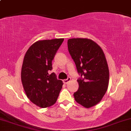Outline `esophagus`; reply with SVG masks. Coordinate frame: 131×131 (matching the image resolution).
<instances>
[{"mask_svg":"<svg viewBox=\"0 0 131 131\" xmlns=\"http://www.w3.org/2000/svg\"><path fill=\"white\" fill-rule=\"evenodd\" d=\"M70 81H71V78H68L67 79H64L63 81V83H64V84H67V83Z\"/></svg>","mask_w":131,"mask_h":131,"instance_id":"obj_1","label":"esophagus"}]
</instances>
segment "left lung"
<instances>
[{
  "instance_id": "8db88e82",
  "label": "left lung",
  "mask_w": 131,
  "mask_h": 131,
  "mask_svg": "<svg viewBox=\"0 0 131 131\" xmlns=\"http://www.w3.org/2000/svg\"><path fill=\"white\" fill-rule=\"evenodd\" d=\"M68 48L81 75L74 97L79 104L90 108L101 102L108 89L109 71L105 54L96 42L88 38L69 39Z\"/></svg>"
}]
</instances>
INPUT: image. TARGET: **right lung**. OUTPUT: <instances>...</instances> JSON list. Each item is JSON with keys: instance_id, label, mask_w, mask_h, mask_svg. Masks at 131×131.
<instances>
[{"instance_id": "right-lung-1", "label": "right lung", "mask_w": 131, "mask_h": 131, "mask_svg": "<svg viewBox=\"0 0 131 131\" xmlns=\"http://www.w3.org/2000/svg\"><path fill=\"white\" fill-rule=\"evenodd\" d=\"M63 38L38 41L26 52L21 69V81L28 98L41 108L54 104L63 82L57 79L52 61Z\"/></svg>"}]
</instances>
